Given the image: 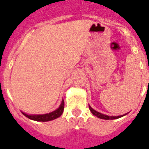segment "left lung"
<instances>
[{
  "instance_id": "8db88e82",
  "label": "left lung",
  "mask_w": 149,
  "mask_h": 149,
  "mask_svg": "<svg viewBox=\"0 0 149 149\" xmlns=\"http://www.w3.org/2000/svg\"><path fill=\"white\" fill-rule=\"evenodd\" d=\"M89 110L91 111V112L93 113V116H97V117H98V118H102V119H116V118H120V117H122V116H105V115H104V114H101V113L98 112V111H95L94 109H93L90 106H89Z\"/></svg>"
}]
</instances>
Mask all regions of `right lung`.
<instances>
[{"label": "right lung", "mask_w": 149, "mask_h": 149, "mask_svg": "<svg viewBox=\"0 0 149 149\" xmlns=\"http://www.w3.org/2000/svg\"><path fill=\"white\" fill-rule=\"evenodd\" d=\"M63 108H64V101L63 100L62 103H61V104H60V108H57L56 110L54 111H52V112L49 113V114H45V115H33V116H31V115H27V114H26V113H23L26 117H27L28 118L32 119V120H34V121L48 122L51 121V120H53V119H56V118H57L58 117H60V116L63 114Z\"/></svg>", "instance_id": "obj_1"}]
</instances>
